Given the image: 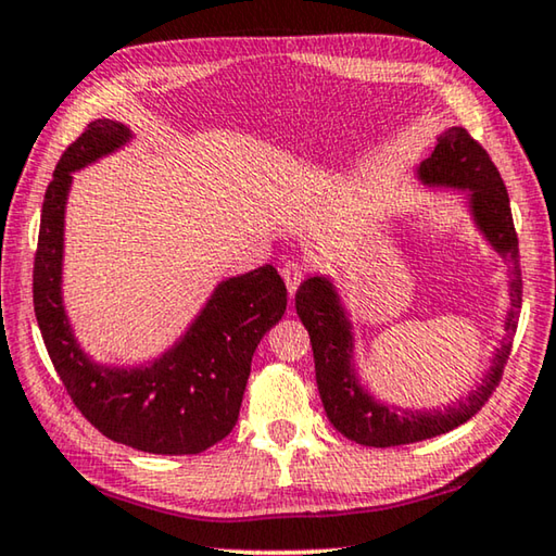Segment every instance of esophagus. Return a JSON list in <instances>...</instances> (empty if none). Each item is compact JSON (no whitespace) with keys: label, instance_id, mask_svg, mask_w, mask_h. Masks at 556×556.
I'll return each instance as SVG.
<instances>
[{"label":"esophagus","instance_id":"34e87169","mask_svg":"<svg viewBox=\"0 0 556 556\" xmlns=\"http://www.w3.org/2000/svg\"><path fill=\"white\" fill-rule=\"evenodd\" d=\"M281 277H285V281H287L289 296H294L299 285L304 281V269H301V265H296V262H287V265L281 267Z\"/></svg>","mask_w":556,"mask_h":556}]
</instances>
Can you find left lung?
<instances>
[{
    "label": "left lung",
    "instance_id": "left-lung-1",
    "mask_svg": "<svg viewBox=\"0 0 556 556\" xmlns=\"http://www.w3.org/2000/svg\"><path fill=\"white\" fill-rule=\"evenodd\" d=\"M419 178L427 186L458 188L468 193V208L478 230L485 235L491 248L513 265L510 312H507L505 336L495 351L491 370L466 400L448 404L446 409L409 412L382 404L361 388L353 368V326L348 321L341 296L331 279H306L296 291V314L312 336L318 394H321L331 425L343 437L363 446L384 448L414 444V441L446 434L473 417L503 378L517 316H520L522 277L517 265L520 255H517L510 199L485 149L464 127H448L439 137L431 156L419 164Z\"/></svg>",
    "mask_w": 556,
    "mask_h": 556
}]
</instances>
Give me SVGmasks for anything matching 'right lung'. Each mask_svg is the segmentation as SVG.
<instances>
[{"instance_id": "add662e5", "label": "right lung", "mask_w": 556, "mask_h": 556, "mask_svg": "<svg viewBox=\"0 0 556 556\" xmlns=\"http://www.w3.org/2000/svg\"><path fill=\"white\" fill-rule=\"evenodd\" d=\"M131 137L115 119L90 122L65 149L41 208L34 257V312L46 351L75 407L117 444L184 456L218 444L238 421L255 348L287 312V287L265 265L215 287L181 341L144 368H108L83 353L61 296L63 215L73 172Z\"/></svg>"}]
</instances>
